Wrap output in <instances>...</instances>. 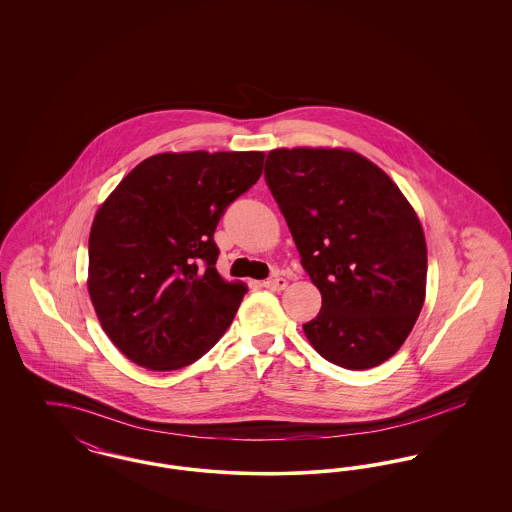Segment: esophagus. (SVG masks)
I'll return each instance as SVG.
<instances>
[{"label": "esophagus", "mask_w": 512, "mask_h": 512, "mask_svg": "<svg viewBox=\"0 0 512 512\" xmlns=\"http://www.w3.org/2000/svg\"><path fill=\"white\" fill-rule=\"evenodd\" d=\"M286 286H288V280L282 278V276H276V278H270V280L263 282V288L272 290V292H280V290H284Z\"/></svg>", "instance_id": "obj_1"}]
</instances>
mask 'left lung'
<instances>
[{
	"label": "left lung",
	"instance_id": "left-lung-1",
	"mask_svg": "<svg viewBox=\"0 0 512 512\" xmlns=\"http://www.w3.org/2000/svg\"><path fill=\"white\" fill-rule=\"evenodd\" d=\"M265 180L322 295L317 317L303 324L311 345L349 370L388 361L426 295V240L405 195L345 149H274Z\"/></svg>",
	"mask_w": 512,
	"mask_h": 512
}]
</instances>
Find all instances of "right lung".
I'll return each mask as SVG.
<instances>
[{"label": "right lung", "mask_w": 512, "mask_h": 512, "mask_svg": "<svg viewBox=\"0 0 512 512\" xmlns=\"http://www.w3.org/2000/svg\"><path fill=\"white\" fill-rule=\"evenodd\" d=\"M261 151L161 153L122 178L92 224L88 292L105 334L136 365L203 357L244 299L217 272L226 207L263 172Z\"/></svg>", "instance_id": "1"}]
</instances>
